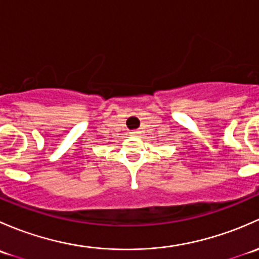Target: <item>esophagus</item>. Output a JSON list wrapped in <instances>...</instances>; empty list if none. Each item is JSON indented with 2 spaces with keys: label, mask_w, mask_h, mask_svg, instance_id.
Returning <instances> with one entry per match:
<instances>
[{
  "label": "esophagus",
  "mask_w": 259,
  "mask_h": 259,
  "mask_svg": "<svg viewBox=\"0 0 259 259\" xmlns=\"http://www.w3.org/2000/svg\"><path fill=\"white\" fill-rule=\"evenodd\" d=\"M130 134H132V135H138V134H139V132H137V130H133V132L130 133Z\"/></svg>",
  "instance_id": "obj_1"
}]
</instances>
